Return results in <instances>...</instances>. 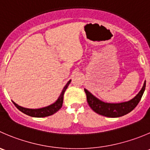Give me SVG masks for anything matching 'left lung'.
Listing matches in <instances>:
<instances>
[{"mask_svg": "<svg viewBox=\"0 0 150 150\" xmlns=\"http://www.w3.org/2000/svg\"><path fill=\"white\" fill-rule=\"evenodd\" d=\"M146 87V81H144L143 87L139 91V94L127 102L120 103H108L101 101L97 97H94L88 90L84 88L86 94L87 102L91 108L100 115L105 116L107 117H120L128 114L133 110L139 104L142 99V95Z\"/></svg>", "mask_w": 150, "mask_h": 150, "instance_id": "left-lung-1", "label": "left lung"}]
</instances>
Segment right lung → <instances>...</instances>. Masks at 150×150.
I'll use <instances>...</instances> for the list:
<instances>
[{
  "label": "right lung",
  "mask_w": 150,
  "mask_h": 150,
  "mask_svg": "<svg viewBox=\"0 0 150 150\" xmlns=\"http://www.w3.org/2000/svg\"><path fill=\"white\" fill-rule=\"evenodd\" d=\"M71 82V80H69L67 82V83L66 84L64 87L63 90H62V93H61L60 96L59 97L58 100L55 102L53 104L47 106V107L42 108H37V109H30V108H26L21 107V106L18 105L17 104H16L14 102H13V103L14 104V105L19 109L21 112H23V114H26V115H28L30 117H48V116L53 115L55 113L58 111L59 109L62 108V104H63V98H64V94L65 91L67 88L68 86L69 85Z\"/></svg>",
  "instance_id": "right-lung-1"
}]
</instances>
